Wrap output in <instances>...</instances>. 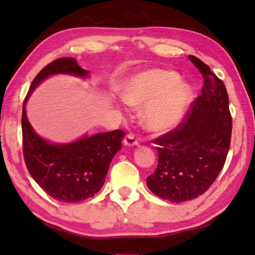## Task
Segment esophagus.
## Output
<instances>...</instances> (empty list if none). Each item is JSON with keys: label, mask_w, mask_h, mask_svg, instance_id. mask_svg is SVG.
I'll use <instances>...</instances> for the list:
<instances>
[{"label": "esophagus", "mask_w": 255, "mask_h": 255, "mask_svg": "<svg viewBox=\"0 0 255 255\" xmlns=\"http://www.w3.org/2000/svg\"><path fill=\"white\" fill-rule=\"evenodd\" d=\"M138 144H139V140H138V138H136L135 135H132V133H128V135L125 137L124 139L125 146H136Z\"/></svg>", "instance_id": "esophagus-1"}]
</instances>
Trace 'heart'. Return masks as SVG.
<instances>
[{"mask_svg": "<svg viewBox=\"0 0 255 255\" xmlns=\"http://www.w3.org/2000/svg\"><path fill=\"white\" fill-rule=\"evenodd\" d=\"M128 105L143 106L141 122L150 131L174 128L187 114L193 99L188 83L173 71L147 70L131 76L123 89Z\"/></svg>", "mask_w": 255, "mask_h": 255, "instance_id": "1", "label": "heart"}]
</instances>
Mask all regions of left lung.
<instances>
[{"instance_id":"8db88e82","label":"left lung","mask_w":255,"mask_h":255,"mask_svg":"<svg viewBox=\"0 0 255 255\" xmlns=\"http://www.w3.org/2000/svg\"><path fill=\"white\" fill-rule=\"evenodd\" d=\"M204 77L201 96L173 130L156 138L158 164L146 179L154 195L171 202L201 196L221 173L231 146L232 117L225 84L210 67L189 56Z\"/></svg>"}]
</instances>
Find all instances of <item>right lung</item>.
Returning <instances> with one entry per match:
<instances>
[{"label": "right lung", "mask_w": 255, "mask_h": 255, "mask_svg": "<svg viewBox=\"0 0 255 255\" xmlns=\"http://www.w3.org/2000/svg\"><path fill=\"white\" fill-rule=\"evenodd\" d=\"M55 74L89 76L76 59L63 57L45 66L34 77L22 110L23 156L30 175L54 199L80 202L93 197L105 183L112 158L122 148L125 132L120 129L85 135L73 143L51 144L33 130L25 114V105L34 89Z\"/></svg>", "instance_id": "1"}]
</instances>
